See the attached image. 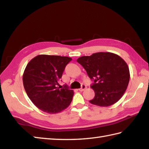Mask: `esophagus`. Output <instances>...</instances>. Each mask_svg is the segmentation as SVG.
Listing matches in <instances>:
<instances>
[{
    "mask_svg": "<svg viewBox=\"0 0 149 149\" xmlns=\"http://www.w3.org/2000/svg\"><path fill=\"white\" fill-rule=\"evenodd\" d=\"M86 86L85 84H83L82 85H81V88L79 89V91H81V92H82V91H83V90H85V89H86Z\"/></svg>",
    "mask_w": 149,
    "mask_h": 149,
    "instance_id": "esophagus-1",
    "label": "esophagus"
}]
</instances>
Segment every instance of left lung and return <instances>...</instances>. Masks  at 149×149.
I'll return each mask as SVG.
<instances>
[{
    "label": "left lung",
    "instance_id": "8db88e82",
    "mask_svg": "<svg viewBox=\"0 0 149 149\" xmlns=\"http://www.w3.org/2000/svg\"><path fill=\"white\" fill-rule=\"evenodd\" d=\"M77 61L94 81L90 87L95 96L90 103L109 107L120 100L130 80L129 66L121 57L110 52H98L81 57Z\"/></svg>",
    "mask_w": 149,
    "mask_h": 149
}]
</instances>
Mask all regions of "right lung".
Listing matches in <instances>:
<instances>
[{
  "instance_id": "add662e5",
  "label": "right lung",
  "mask_w": 149,
  "mask_h": 149,
  "mask_svg": "<svg viewBox=\"0 0 149 149\" xmlns=\"http://www.w3.org/2000/svg\"><path fill=\"white\" fill-rule=\"evenodd\" d=\"M68 57L39 55L26 66L23 74V84L29 98L38 109L48 113H59L71 103L74 91L67 85L59 89V81Z\"/></svg>"
}]
</instances>
